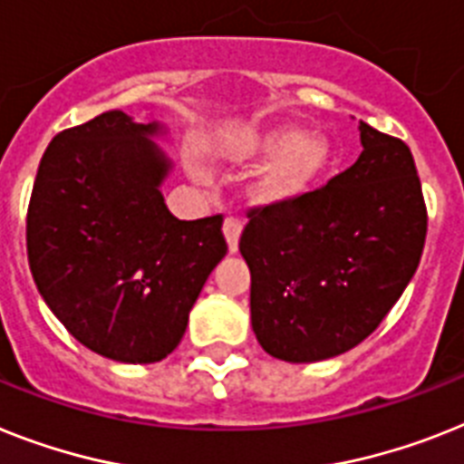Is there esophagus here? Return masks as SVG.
<instances>
[{"instance_id": "obj_1", "label": "esophagus", "mask_w": 464, "mask_h": 464, "mask_svg": "<svg viewBox=\"0 0 464 464\" xmlns=\"http://www.w3.org/2000/svg\"><path fill=\"white\" fill-rule=\"evenodd\" d=\"M223 232H225V239H227L229 254H237V248H239V237H241V223L237 220V218H225Z\"/></svg>"}]
</instances>
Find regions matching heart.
Instances as JSON below:
<instances>
[{
	"mask_svg": "<svg viewBox=\"0 0 464 464\" xmlns=\"http://www.w3.org/2000/svg\"><path fill=\"white\" fill-rule=\"evenodd\" d=\"M218 154L235 166H263L248 187L256 204H286L323 182L334 163V144L298 125H273L232 137Z\"/></svg>",
	"mask_w": 464,
	"mask_h": 464,
	"instance_id": "heart-1",
	"label": "heart"
}]
</instances>
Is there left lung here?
<instances>
[{"label":"left lung","mask_w":464,"mask_h":464,"mask_svg":"<svg viewBox=\"0 0 464 464\" xmlns=\"http://www.w3.org/2000/svg\"><path fill=\"white\" fill-rule=\"evenodd\" d=\"M362 154L323 189L248 210L251 327L286 362L342 355L372 334L420 266L427 208L411 149L361 121Z\"/></svg>","instance_id":"obj_1"}]
</instances>
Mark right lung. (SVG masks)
<instances>
[{
    "label": "right lung",
    "instance_id": "add662e5",
    "mask_svg": "<svg viewBox=\"0 0 464 464\" xmlns=\"http://www.w3.org/2000/svg\"><path fill=\"white\" fill-rule=\"evenodd\" d=\"M160 135V122L122 111L63 130L42 156L28 208L30 273L44 304L82 346L130 365L178 348L227 254L223 218L168 210Z\"/></svg>",
    "mask_w": 464,
    "mask_h": 464
}]
</instances>
